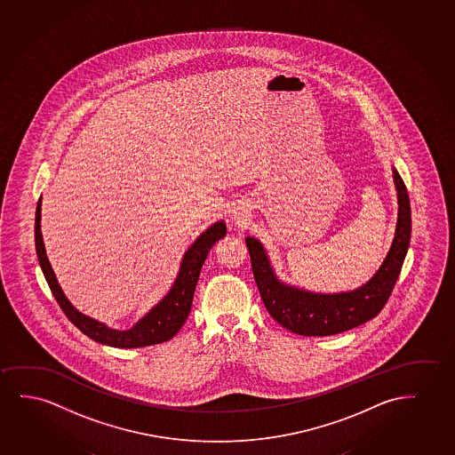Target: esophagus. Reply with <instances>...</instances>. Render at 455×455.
Instances as JSON below:
<instances>
[{
    "label": "esophagus",
    "instance_id": "obj_1",
    "mask_svg": "<svg viewBox=\"0 0 455 455\" xmlns=\"http://www.w3.org/2000/svg\"><path fill=\"white\" fill-rule=\"evenodd\" d=\"M234 217L240 218V213H237V215H234Z\"/></svg>",
    "mask_w": 455,
    "mask_h": 455
}]
</instances>
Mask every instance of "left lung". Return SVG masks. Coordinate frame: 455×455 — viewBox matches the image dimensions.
Here are the masks:
<instances>
[{"label": "left lung", "mask_w": 455, "mask_h": 455, "mask_svg": "<svg viewBox=\"0 0 455 455\" xmlns=\"http://www.w3.org/2000/svg\"><path fill=\"white\" fill-rule=\"evenodd\" d=\"M393 178L399 204L395 240L388 256L371 281L354 291L321 295L285 285L273 273L260 242L246 238L251 267L263 304L281 326L306 337H327L372 320L385 307L403 268L411 232L409 193L395 168Z\"/></svg>", "instance_id": "8db88e82"}]
</instances>
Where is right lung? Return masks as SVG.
<instances>
[{"instance_id": "1", "label": "right lung", "mask_w": 455, "mask_h": 455, "mask_svg": "<svg viewBox=\"0 0 455 455\" xmlns=\"http://www.w3.org/2000/svg\"><path fill=\"white\" fill-rule=\"evenodd\" d=\"M40 205H42V199H39L37 209H36V251L39 257L40 268L44 271L46 282L52 288V296L56 298L62 312L81 332L98 343L114 346V347H143V346L159 345L173 339L174 335L180 332V327L184 326L187 316L190 314L195 288L198 283L199 273L203 268L205 257L215 242L226 235V224L223 221L212 224L211 228L203 232L196 238V242L188 248L180 263V275L176 277L170 293L156 307L151 308L135 326L128 331H116V329H109L103 323H98L93 318L77 312L76 308L73 307L70 301L65 298L64 291L59 287L58 279L46 257L45 244L40 232V211H42Z\"/></svg>"}]
</instances>
